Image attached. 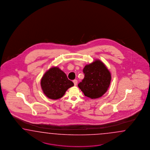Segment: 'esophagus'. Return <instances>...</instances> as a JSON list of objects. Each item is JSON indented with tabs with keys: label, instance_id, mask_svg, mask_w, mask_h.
<instances>
[{
	"label": "esophagus",
	"instance_id": "esophagus-1",
	"mask_svg": "<svg viewBox=\"0 0 150 150\" xmlns=\"http://www.w3.org/2000/svg\"><path fill=\"white\" fill-rule=\"evenodd\" d=\"M73 82H74V85L76 86L77 83V80H73Z\"/></svg>",
	"mask_w": 150,
	"mask_h": 150
}]
</instances>
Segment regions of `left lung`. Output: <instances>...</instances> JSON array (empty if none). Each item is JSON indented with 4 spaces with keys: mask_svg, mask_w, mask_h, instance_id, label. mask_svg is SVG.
Here are the masks:
<instances>
[{
    "mask_svg": "<svg viewBox=\"0 0 150 150\" xmlns=\"http://www.w3.org/2000/svg\"><path fill=\"white\" fill-rule=\"evenodd\" d=\"M85 77L78 87L91 99L100 98L107 91L111 81V74L99 59L86 65L83 69Z\"/></svg>",
    "mask_w": 150,
    "mask_h": 150,
    "instance_id": "8db88e82",
    "label": "left lung"
}]
</instances>
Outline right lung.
<instances>
[{
  "label": "right lung",
  "mask_w": 150,
  "mask_h": 150,
  "mask_svg": "<svg viewBox=\"0 0 150 150\" xmlns=\"http://www.w3.org/2000/svg\"><path fill=\"white\" fill-rule=\"evenodd\" d=\"M74 85V83L69 80L65 73L57 67L50 68L41 79L43 92L52 100L62 98L67 90Z\"/></svg>",
  "instance_id": "obj_1"
}]
</instances>
